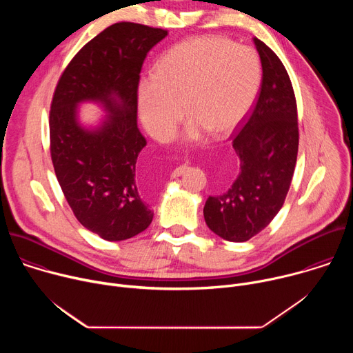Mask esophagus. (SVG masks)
I'll use <instances>...</instances> for the list:
<instances>
[{
  "label": "esophagus",
  "mask_w": 353,
  "mask_h": 353,
  "mask_svg": "<svg viewBox=\"0 0 353 353\" xmlns=\"http://www.w3.org/2000/svg\"><path fill=\"white\" fill-rule=\"evenodd\" d=\"M184 169H185V166H179V168H176V169L173 170V173H172V179H176V177L181 176L183 172H184Z\"/></svg>",
  "instance_id": "1"
}]
</instances>
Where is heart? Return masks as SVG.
<instances>
[{
  "label": "heart",
  "mask_w": 353,
  "mask_h": 353,
  "mask_svg": "<svg viewBox=\"0 0 353 353\" xmlns=\"http://www.w3.org/2000/svg\"><path fill=\"white\" fill-rule=\"evenodd\" d=\"M261 82L254 50L223 37L181 41L163 54L155 77L138 86V112L143 127L159 141H169L183 110L190 121L185 138L205 131L223 135L247 114Z\"/></svg>",
  "instance_id": "1"
}]
</instances>
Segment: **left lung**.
Here are the masks:
<instances>
[{
    "mask_svg": "<svg viewBox=\"0 0 353 353\" xmlns=\"http://www.w3.org/2000/svg\"><path fill=\"white\" fill-rule=\"evenodd\" d=\"M263 65L257 102L232 137L240 170L221 195L204 207L208 228L229 241H247L275 218L293 177L297 148V108L290 78L272 50L253 39Z\"/></svg>",
    "mask_w": 353,
    "mask_h": 353,
    "instance_id": "8db88e82",
    "label": "left lung"
}]
</instances>
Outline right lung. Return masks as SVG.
Masks as SVG:
<instances>
[{
	"label": "right lung",
	"instance_id": "1",
	"mask_svg": "<svg viewBox=\"0 0 353 353\" xmlns=\"http://www.w3.org/2000/svg\"><path fill=\"white\" fill-rule=\"evenodd\" d=\"M168 30L132 22L106 28L64 70L50 109V154L60 187L83 228L109 241L143 232L154 218L135 181L145 137L137 125L139 72ZM102 104L94 129L77 120V105Z\"/></svg>",
	"mask_w": 353,
	"mask_h": 353
}]
</instances>
